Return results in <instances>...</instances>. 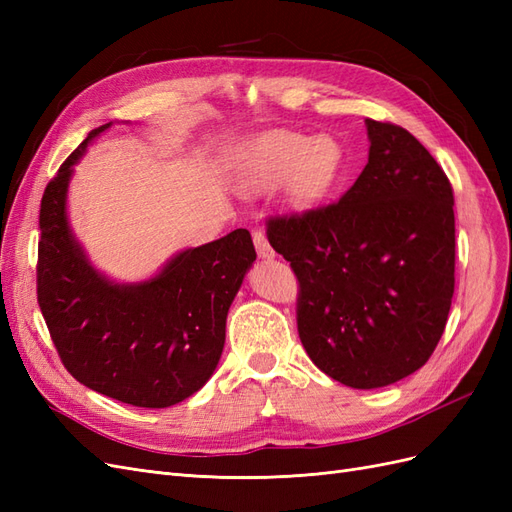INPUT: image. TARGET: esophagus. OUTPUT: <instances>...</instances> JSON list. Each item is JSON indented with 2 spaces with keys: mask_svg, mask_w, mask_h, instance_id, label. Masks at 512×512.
I'll use <instances>...</instances> for the list:
<instances>
[{
  "mask_svg": "<svg viewBox=\"0 0 512 512\" xmlns=\"http://www.w3.org/2000/svg\"><path fill=\"white\" fill-rule=\"evenodd\" d=\"M252 237H254V245H256V252H258L260 258H265V260L275 258V252H273V247L269 245L265 232H262L260 228H254L252 230Z\"/></svg>",
  "mask_w": 512,
  "mask_h": 512,
  "instance_id": "1",
  "label": "esophagus"
}]
</instances>
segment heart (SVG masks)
I'll list each match as a JSON object with an SVG mask.
<instances>
[{
  "label": "heart",
  "instance_id": "obj_1",
  "mask_svg": "<svg viewBox=\"0 0 512 512\" xmlns=\"http://www.w3.org/2000/svg\"><path fill=\"white\" fill-rule=\"evenodd\" d=\"M346 153L329 134H273L247 153L239 185L245 194L282 188L294 209H314L335 190L344 175Z\"/></svg>",
  "mask_w": 512,
  "mask_h": 512
}]
</instances>
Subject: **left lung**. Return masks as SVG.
Masks as SVG:
<instances>
[{
  "label": "left lung",
  "instance_id": "1",
  "mask_svg": "<svg viewBox=\"0 0 512 512\" xmlns=\"http://www.w3.org/2000/svg\"><path fill=\"white\" fill-rule=\"evenodd\" d=\"M369 158L335 205L271 218L267 237L301 284L299 337L314 365L380 389L436 350L455 292L453 188L416 138L365 119Z\"/></svg>",
  "mask_w": 512,
  "mask_h": 512
}]
</instances>
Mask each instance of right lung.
<instances>
[{
	"label": "right lung",
	"mask_w": 512,
	"mask_h": 512,
	"mask_svg": "<svg viewBox=\"0 0 512 512\" xmlns=\"http://www.w3.org/2000/svg\"><path fill=\"white\" fill-rule=\"evenodd\" d=\"M91 130L40 205L38 303L70 374L87 389L138 408H168L203 389L220 363L226 316L256 260L245 228L188 247L143 282H115L98 271L68 220L74 166Z\"/></svg>",
	"instance_id": "obj_1"
}]
</instances>
